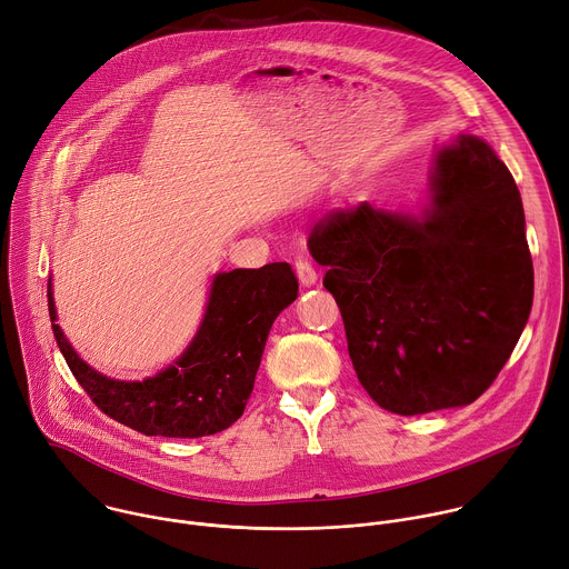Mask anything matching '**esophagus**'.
Here are the masks:
<instances>
[{"label": "esophagus", "mask_w": 569, "mask_h": 569, "mask_svg": "<svg viewBox=\"0 0 569 569\" xmlns=\"http://www.w3.org/2000/svg\"><path fill=\"white\" fill-rule=\"evenodd\" d=\"M297 277H299V281H301L303 286H315V283H317V270H315L312 263L306 261V259L297 261Z\"/></svg>", "instance_id": "obj_1"}]
</instances>
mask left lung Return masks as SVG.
<instances>
[{
  "label": "left lung",
  "instance_id": "obj_1",
  "mask_svg": "<svg viewBox=\"0 0 569 569\" xmlns=\"http://www.w3.org/2000/svg\"><path fill=\"white\" fill-rule=\"evenodd\" d=\"M308 248L326 266L359 385L420 416L478 400L516 348L533 266L513 176L487 142L438 151L420 217L359 203L328 212Z\"/></svg>",
  "mask_w": 569,
  "mask_h": 569
}]
</instances>
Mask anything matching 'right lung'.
I'll list each match as a JSON object with an SVG mask.
<instances>
[{
	"label": "right lung",
	"instance_id": "add662e5",
	"mask_svg": "<svg viewBox=\"0 0 569 569\" xmlns=\"http://www.w3.org/2000/svg\"><path fill=\"white\" fill-rule=\"evenodd\" d=\"M290 263L221 272L212 281L201 328L187 350L142 382H120L87 366L56 323L49 279V315L56 341L93 405L111 420L162 438H203L234 425L250 400L268 332L297 299Z\"/></svg>",
	"mask_w": 569,
	"mask_h": 569
}]
</instances>
